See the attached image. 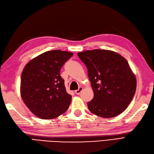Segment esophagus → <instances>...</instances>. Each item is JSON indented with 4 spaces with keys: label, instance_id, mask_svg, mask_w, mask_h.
<instances>
[{
    "label": "esophagus",
    "instance_id": "esophagus-1",
    "mask_svg": "<svg viewBox=\"0 0 154 154\" xmlns=\"http://www.w3.org/2000/svg\"><path fill=\"white\" fill-rule=\"evenodd\" d=\"M82 90H83V88H82V87H79V88H78L77 90H76V91H75L74 92H75V93H76V95H79L80 93H81V91H82Z\"/></svg>",
    "mask_w": 154,
    "mask_h": 154
}]
</instances>
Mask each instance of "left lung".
<instances>
[{"label": "left lung", "mask_w": 154, "mask_h": 154, "mask_svg": "<svg viewBox=\"0 0 154 154\" xmlns=\"http://www.w3.org/2000/svg\"><path fill=\"white\" fill-rule=\"evenodd\" d=\"M88 69L94 97L89 111L103 118L122 114L135 94L137 80L128 62L118 53L93 50L78 53Z\"/></svg>", "instance_id": "left-lung-1"}]
</instances>
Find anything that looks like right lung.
<instances>
[{
  "instance_id": "add662e5",
  "label": "right lung",
  "mask_w": 154,
  "mask_h": 154,
  "mask_svg": "<svg viewBox=\"0 0 154 154\" xmlns=\"http://www.w3.org/2000/svg\"><path fill=\"white\" fill-rule=\"evenodd\" d=\"M72 55L69 51H48L25 66L21 78V95L37 117L55 118L68 110L72 96L66 91L60 70Z\"/></svg>"
}]
</instances>
